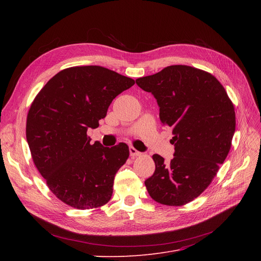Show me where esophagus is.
Wrapping results in <instances>:
<instances>
[{
  "instance_id": "obj_1",
  "label": "esophagus",
  "mask_w": 261,
  "mask_h": 261,
  "mask_svg": "<svg viewBox=\"0 0 261 261\" xmlns=\"http://www.w3.org/2000/svg\"><path fill=\"white\" fill-rule=\"evenodd\" d=\"M129 151H130V155L133 156V158H134V156H139V155L142 154L140 151H138V150H136V149H135L134 147H132V146L129 148Z\"/></svg>"
}]
</instances>
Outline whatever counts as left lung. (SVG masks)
Masks as SVG:
<instances>
[{
  "label": "left lung",
  "mask_w": 261,
  "mask_h": 261,
  "mask_svg": "<svg viewBox=\"0 0 261 261\" xmlns=\"http://www.w3.org/2000/svg\"><path fill=\"white\" fill-rule=\"evenodd\" d=\"M136 85L155 97L174 145L168 164L152 155L155 171L146 188L158 203L181 206L208 187L225 161L236 128L234 105L216 77L188 65L167 66Z\"/></svg>",
  "instance_id": "1"
}]
</instances>
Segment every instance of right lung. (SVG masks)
Masks as SVG:
<instances>
[{
	"label": "right lung",
	"mask_w": 261,
	"mask_h": 261,
	"mask_svg": "<svg viewBox=\"0 0 261 261\" xmlns=\"http://www.w3.org/2000/svg\"><path fill=\"white\" fill-rule=\"evenodd\" d=\"M134 84L102 66H73L50 78L36 96L27 114L26 140L37 169L63 203L90 210L111 199L129 147L91 145L87 131L97 128L112 100Z\"/></svg>",
	"instance_id": "right-lung-1"
}]
</instances>
